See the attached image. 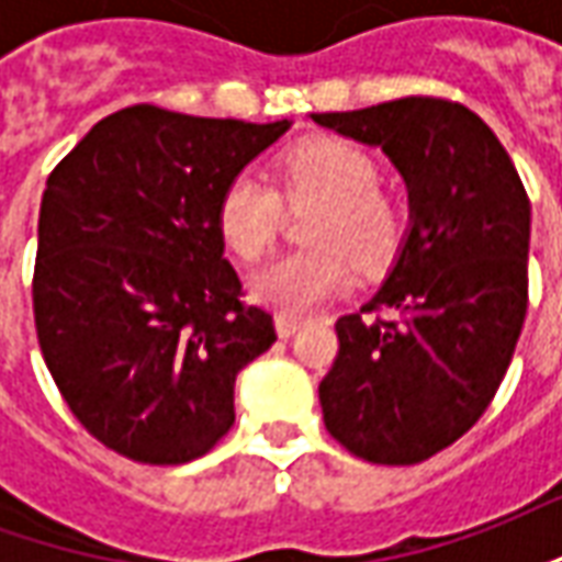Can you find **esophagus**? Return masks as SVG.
<instances>
[{"instance_id": "obj_1", "label": "esophagus", "mask_w": 562, "mask_h": 562, "mask_svg": "<svg viewBox=\"0 0 562 562\" xmlns=\"http://www.w3.org/2000/svg\"><path fill=\"white\" fill-rule=\"evenodd\" d=\"M301 318H294V316H277V334L280 337H294L297 330H301Z\"/></svg>"}]
</instances>
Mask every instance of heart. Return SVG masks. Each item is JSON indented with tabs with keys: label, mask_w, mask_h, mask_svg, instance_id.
I'll list each match as a JSON object with an SVG mask.
<instances>
[{
	"label": "heart",
	"mask_w": 562,
	"mask_h": 562,
	"mask_svg": "<svg viewBox=\"0 0 562 562\" xmlns=\"http://www.w3.org/2000/svg\"><path fill=\"white\" fill-rule=\"evenodd\" d=\"M289 207L318 204L306 222V249L258 270L249 292L280 316H306L352 285L355 265L379 270L403 244V210L379 186L376 159L352 140L316 138L289 149L277 165V189L252 173L225 186L216 228L244 261L268 252Z\"/></svg>",
	"instance_id": "heart-1"
}]
</instances>
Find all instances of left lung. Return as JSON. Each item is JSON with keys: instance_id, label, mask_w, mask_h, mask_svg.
<instances>
[{"instance_id": "1", "label": "left lung", "mask_w": 562, "mask_h": 562, "mask_svg": "<svg viewBox=\"0 0 562 562\" xmlns=\"http://www.w3.org/2000/svg\"><path fill=\"white\" fill-rule=\"evenodd\" d=\"M313 120L382 147L413 213L376 297L334 325L340 352L318 385L325 427L355 458L422 463L482 418L512 364L530 198L487 123L458 102L406 95Z\"/></svg>"}]
</instances>
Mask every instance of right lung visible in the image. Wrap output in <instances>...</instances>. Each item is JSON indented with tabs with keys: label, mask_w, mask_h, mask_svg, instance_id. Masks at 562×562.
<instances>
[{
	"label": "right lung",
	"mask_w": 562,
	"mask_h": 562,
	"mask_svg": "<svg viewBox=\"0 0 562 562\" xmlns=\"http://www.w3.org/2000/svg\"><path fill=\"white\" fill-rule=\"evenodd\" d=\"M285 128L135 104L99 120L47 177L38 346L68 409L116 454L173 467L232 430L234 379L277 330L240 301L216 204Z\"/></svg>",
	"instance_id": "obj_1"
}]
</instances>
